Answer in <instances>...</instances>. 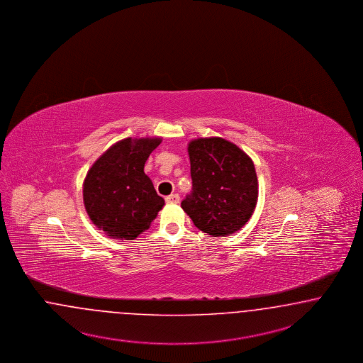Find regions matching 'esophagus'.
Instances as JSON below:
<instances>
[{
    "instance_id": "obj_1",
    "label": "esophagus",
    "mask_w": 363,
    "mask_h": 363,
    "mask_svg": "<svg viewBox=\"0 0 363 363\" xmlns=\"http://www.w3.org/2000/svg\"><path fill=\"white\" fill-rule=\"evenodd\" d=\"M164 200H166L167 203H178L179 202V196L178 194H170Z\"/></svg>"
}]
</instances>
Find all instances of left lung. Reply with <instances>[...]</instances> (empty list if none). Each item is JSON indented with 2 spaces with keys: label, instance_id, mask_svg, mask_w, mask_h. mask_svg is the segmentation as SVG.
Segmentation results:
<instances>
[{
  "label": "left lung",
  "instance_id": "1",
  "mask_svg": "<svg viewBox=\"0 0 363 363\" xmlns=\"http://www.w3.org/2000/svg\"><path fill=\"white\" fill-rule=\"evenodd\" d=\"M188 151L193 189L181 202L182 209L213 238L238 232L257 203L259 182L252 160L223 138L194 139Z\"/></svg>",
  "mask_w": 363,
  "mask_h": 363
}]
</instances>
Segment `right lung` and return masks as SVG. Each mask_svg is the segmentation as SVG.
<instances>
[{"label": "right lung", "mask_w": 363, "mask_h": 363, "mask_svg": "<svg viewBox=\"0 0 363 363\" xmlns=\"http://www.w3.org/2000/svg\"><path fill=\"white\" fill-rule=\"evenodd\" d=\"M161 138H125L88 170L83 201L91 221L111 238L134 240L150 228L164 200L145 174V163Z\"/></svg>", "instance_id": "1"}]
</instances>
